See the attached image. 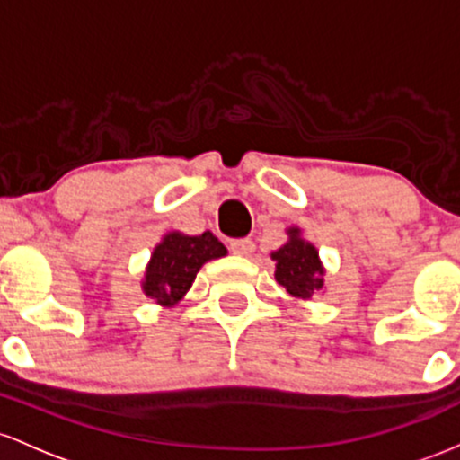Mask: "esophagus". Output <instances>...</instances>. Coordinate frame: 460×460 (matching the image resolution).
Instances as JSON below:
<instances>
[{
	"mask_svg": "<svg viewBox=\"0 0 460 460\" xmlns=\"http://www.w3.org/2000/svg\"><path fill=\"white\" fill-rule=\"evenodd\" d=\"M230 250H232V254L250 258L252 254H254L256 245H254V241H252V239H236V241H232V243H230Z\"/></svg>",
	"mask_w": 460,
	"mask_h": 460,
	"instance_id": "esophagus-1",
	"label": "esophagus"
}]
</instances>
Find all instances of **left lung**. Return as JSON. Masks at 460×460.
I'll return each instance as SVG.
<instances>
[{
	"label": "left lung",
	"mask_w": 460,
	"mask_h": 460,
	"mask_svg": "<svg viewBox=\"0 0 460 460\" xmlns=\"http://www.w3.org/2000/svg\"><path fill=\"white\" fill-rule=\"evenodd\" d=\"M285 245L271 252V261H276V280L297 299H311L317 293L326 291V267H323L319 250L311 241L302 236V228L291 226L287 228Z\"/></svg>",
	"instance_id": "left-lung-1"
}]
</instances>
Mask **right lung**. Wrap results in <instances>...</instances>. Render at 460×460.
Listing matches in <instances>:
<instances>
[{
    "label": "right lung",
    "mask_w": 460,
    "mask_h": 460,
    "mask_svg": "<svg viewBox=\"0 0 460 460\" xmlns=\"http://www.w3.org/2000/svg\"><path fill=\"white\" fill-rule=\"evenodd\" d=\"M228 254L226 245L210 230L184 234L172 230L154 245L141 291L164 308H173L195 282V276L208 261Z\"/></svg>",
    "instance_id": "add662e5"
}]
</instances>
